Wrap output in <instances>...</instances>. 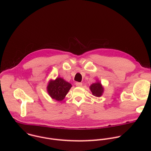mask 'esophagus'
Wrapping results in <instances>:
<instances>
[{
  "mask_svg": "<svg viewBox=\"0 0 151 151\" xmlns=\"http://www.w3.org/2000/svg\"><path fill=\"white\" fill-rule=\"evenodd\" d=\"M75 85L77 87H82V86H83V84H82L81 83H78V82L75 83Z\"/></svg>",
  "mask_w": 151,
  "mask_h": 151,
  "instance_id": "34e87169",
  "label": "esophagus"
}]
</instances>
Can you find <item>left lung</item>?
<instances>
[{"mask_svg": "<svg viewBox=\"0 0 151 151\" xmlns=\"http://www.w3.org/2000/svg\"><path fill=\"white\" fill-rule=\"evenodd\" d=\"M93 95L95 96L96 97H100L102 94V93L104 91V88L101 85V84L99 82L96 83H94L91 84V86L90 87Z\"/></svg>", "mask_w": 151, "mask_h": 151, "instance_id": "left-lung-1", "label": "left lung"}]
</instances>
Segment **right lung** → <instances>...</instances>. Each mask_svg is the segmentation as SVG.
Instances as JSON below:
<instances>
[{
    "instance_id": "add662e5",
    "label": "right lung",
    "mask_w": 151,
    "mask_h": 151,
    "mask_svg": "<svg viewBox=\"0 0 151 151\" xmlns=\"http://www.w3.org/2000/svg\"><path fill=\"white\" fill-rule=\"evenodd\" d=\"M72 85L63 78H57L55 81H51L47 86V91L50 96L58 101L63 100L69 91Z\"/></svg>"
}]
</instances>
